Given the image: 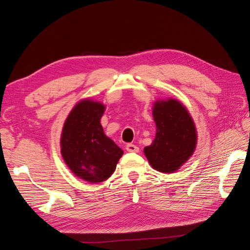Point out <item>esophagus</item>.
<instances>
[{"label": "esophagus", "mask_w": 250, "mask_h": 250, "mask_svg": "<svg viewBox=\"0 0 250 250\" xmlns=\"http://www.w3.org/2000/svg\"><path fill=\"white\" fill-rule=\"evenodd\" d=\"M125 148L128 152H139V147L133 145V144H127Z\"/></svg>", "instance_id": "34e87169"}]
</instances>
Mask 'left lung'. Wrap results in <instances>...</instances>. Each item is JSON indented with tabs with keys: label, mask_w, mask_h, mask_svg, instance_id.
Instances as JSON below:
<instances>
[{
	"label": "left lung",
	"mask_w": 250,
	"mask_h": 250,
	"mask_svg": "<svg viewBox=\"0 0 250 250\" xmlns=\"http://www.w3.org/2000/svg\"><path fill=\"white\" fill-rule=\"evenodd\" d=\"M155 139L144 152L150 165L163 173L176 171L196 147L195 126L183 104L177 100L158 101L153 108Z\"/></svg>",
	"instance_id": "obj_1"
}]
</instances>
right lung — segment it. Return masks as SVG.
Here are the masks:
<instances>
[{"instance_id": "right-lung-1", "label": "right lung", "mask_w": 250, "mask_h": 250, "mask_svg": "<svg viewBox=\"0 0 250 250\" xmlns=\"http://www.w3.org/2000/svg\"><path fill=\"white\" fill-rule=\"evenodd\" d=\"M104 106L83 100L67 117L62 134V154L78 177L101 183L115 172L123 151L104 134L100 120Z\"/></svg>"}]
</instances>
